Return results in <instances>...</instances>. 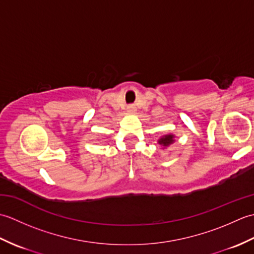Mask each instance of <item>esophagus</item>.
<instances>
[{
    "mask_svg": "<svg viewBox=\"0 0 254 254\" xmlns=\"http://www.w3.org/2000/svg\"><path fill=\"white\" fill-rule=\"evenodd\" d=\"M127 112L130 113V115H133V113L136 112V107L134 105H130L127 107Z\"/></svg>",
    "mask_w": 254,
    "mask_h": 254,
    "instance_id": "obj_1",
    "label": "esophagus"
}]
</instances>
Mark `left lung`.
<instances>
[{
    "label": "left lung",
    "mask_w": 254,
    "mask_h": 254,
    "mask_svg": "<svg viewBox=\"0 0 254 254\" xmlns=\"http://www.w3.org/2000/svg\"><path fill=\"white\" fill-rule=\"evenodd\" d=\"M157 142L163 149L168 148L171 144L176 142V135L175 134H165V135H161L158 138Z\"/></svg>",
    "instance_id": "obj_1"
}]
</instances>
